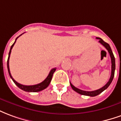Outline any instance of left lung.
I'll list each match as a JSON object with an SVG mask.
<instances>
[{
  "label": "left lung",
  "mask_w": 121,
  "mask_h": 121,
  "mask_svg": "<svg viewBox=\"0 0 121 121\" xmlns=\"http://www.w3.org/2000/svg\"><path fill=\"white\" fill-rule=\"evenodd\" d=\"M96 39H98L99 40V42L102 44V45H104L105 47V48L108 50V51L109 53V55H110V57H111V76H110V78L109 79L108 82L102 88H100L99 89L96 90V91H83V90L79 89L78 88H76V86H74L72 84L70 83V85L72 86V89L73 91H75L76 92H77L79 94L82 95H85V96H97L99 94H100L101 92H102L106 90L110 84L113 81V79L114 78V74H115V57H114L113 54V52L111 51V49L110 48V46L109 45L108 43L105 42L102 39H101L100 38H96Z\"/></svg>",
  "instance_id": "left-lung-1"
}]
</instances>
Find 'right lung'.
I'll list each match as a JSON object with an SVG mask.
<instances>
[{
	"label": "right lung",
	"mask_w": 121,
	"mask_h": 121,
	"mask_svg": "<svg viewBox=\"0 0 121 121\" xmlns=\"http://www.w3.org/2000/svg\"><path fill=\"white\" fill-rule=\"evenodd\" d=\"M21 35H20V36H21ZM18 38H19V36L15 39V42L13 43V45L11 46L10 52H9V55H8V59L7 61V67L8 70V73H9V75H10V78H12L13 81L14 82V83H15L19 89H22L23 91H26V92H39V91H42V90L45 89H46V88L49 86V85L50 83V82H51V79H52V77H53V73L55 72L56 68H53V69L50 71L49 75L48 76V77L45 78V79L44 81H43L42 82L40 83L36 84V85H21V84L17 83L15 80H14V79L13 78L12 76L11 75L10 71V68H9V59H10V54H11V51H12V48L13 47V45L15 44V42H16V40Z\"/></svg>",
	"instance_id": "add662e5"
}]
</instances>
